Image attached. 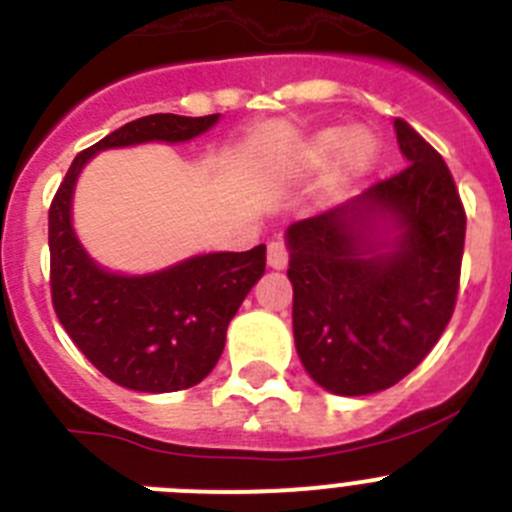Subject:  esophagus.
Wrapping results in <instances>:
<instances>
[{
  "instance_id": "esophagus-1",
  "label": "esophagus",
  "mask_w": 512,
  "mask_h": 512,
  "mask_svg": "<svg viewBox=\"0 0 512 512\" xmlns=\"http://www.w3.org/2000/svg\"><path fill=\"white\" fill-rule=\"evenodd\" d=\"M287 261H289V251L284 248V243L271 241L269 246H266V264H269L271 269H284Z\"/></svg>"
}]
</instances>
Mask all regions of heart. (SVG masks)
Instances as JSON below:
<instances>
[{"mask_svg":"<svg viewBox=\"0 0 512 512\" xmlns=\"http://www.w3.org/2000/svg\"><path fill=\"white\" fill-rule=\"evenodd\" d=\"M341 139L344 140V146L341 147L338 161H341V169L346 171V174H359V171H366L374 164V158H377V140L366 133V130H354V133H348L346 138H343V133H338V130H325V133L318 135V140L312 143V158H315V161H325V158L340 146Z\"/></svg>","mask_w":512,"mask_h":512,"instance_id":"obj_1","label":"heart"}]
</instances>
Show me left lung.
Instances as JSON below:
<instances>
[{"label": "left lung", "instance_id": "obj_1", "mask_svg": "<svg viewBox=\"0 0 512 512\" xmlns=\"http://www.w3.org/2000/svg\"><path fill=\"white\" fill-rule=\"evenodd\" d=\"M395 130L410 161L400 174L287 228L297 354L333 395H372L408 377L459 295L467 212L454 176L408 122L397 117ZM379 216L401 230L387 254L373 246Z\"/></svg>", "mask_w": 512, "mask_h": 512}]
</instances>
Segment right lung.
<instances>
[{
    "label": "right lung",
    "mask_w": 512,
    "mask_h": 512,
    "mask_svg": "<svg viewBox=\"0 0 512 512\" xmlns=\"http://www.w3.org/2000/svg\"><path fill=\"white\" fill-rule=\"evenodd\" d=\"M220 115H148L81 151L48 210L51 300L79 351L107 379L135 392H176L200 384L225 348V330L266 269V246L194 256L148 277H120L89 259L71 228L76 176L104 148L146 140L179 143Z\"/></svg>",
    "instance_id": "right-lung-1"
}]
</instances>
